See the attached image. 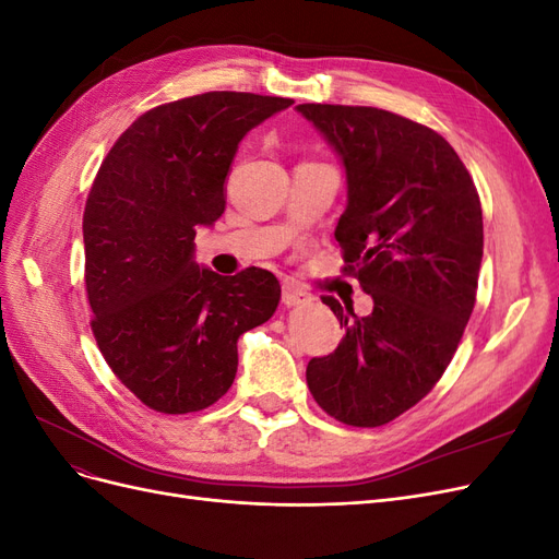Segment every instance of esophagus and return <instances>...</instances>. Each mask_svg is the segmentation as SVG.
I'll list each match as a JSON object with an SVG mask.
<instances>
[{
  "label": "esophagus",
  "instance_id": "1",
  "mask_svg": "<svg viewBox=\"0 0 559 559\" xmlns=\"http://www.w3.org/2000/svg\"><path fill=\"white\" fill-rule=\"evenodd\" d=\"M310 300V296L300 289L296 284H284L282 286V302L286 308H298V306H306Z\"/></svg>",
  "mask_w": 559,
  "mask_h": 559
}]
</instances>
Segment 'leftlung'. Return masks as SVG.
I'll list each match as a JSON object with an SVG mask.
<instances>
[{"label":"left lung","instance_id":"obj_1","mask_svg":"<svg viewBox=\"0 0 559 559\" xmlns=\"http://www.w3.org/2000/svg\"><path fill=\"white\" fill-rule=\"evenodd\" d=\"M298 111L345 163L335 240L343 270L373 298V312L357 317L321 296L345 337L310 359L308 386L343 425L382 427L431 392L460 347L483 261L480 195L456 151L411 118L345 105Z\"/></svg>","mask_w":559,"mask_h":559}]
</instances>
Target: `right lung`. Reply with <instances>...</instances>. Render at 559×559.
Wrapping results in <instances>:
<instances>
[{"mask_svg":"<svg viewBox=\"0 0 559 559\" xmlns=\"http://www.w3.org/2000/svg\"><path fill=\"white\" fill-rule=\"evenodd\" d=\"M294 99L212 91L144 111L99 165L83 212L91 329L146 408H210L238 373V337L273 317L280 282L261 267L216 275L193 261L198 226L224 214L245 134Z\"/></svg>","mask_w":559,"mask_h":559,"instance_id":"obj_1","label":"right lung"}]
</instances>
